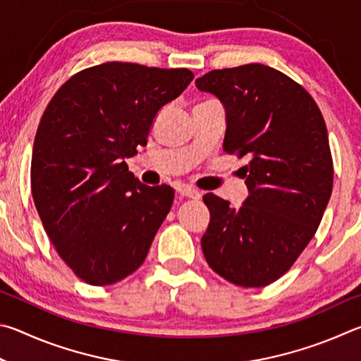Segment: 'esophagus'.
Instances as JSON below:
<instances>
[{"label": "esophagus", "instance_id": "obj_1", "mask_svg": "<svg viewBox=\"0 0 361 361\" xmlns=\"http://www.w3.org/2000/svg\"><path fill=\"white\" fill-rule=\"evenodd\" d=\"M177 193L180 195V197L184 198H192V200H200L201 198V193L198 190H195L192 187H187V185H180L177 188Z\"/></svg>", "mask_w": 361, "mask_h": 361}]
</instances>
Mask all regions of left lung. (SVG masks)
I'll use <instances>...</instances> for the list:
<instances>
[{
  "label": "left lung",
  "mask_w": 361,
  "mask_h": 361,
  "mask_svg": "<svg viewBox=\"0 0 361 361\" xmlns=\"http://www.w3.org/2000/svg\"><path fill=\"white\" fill-rule=\"evenodd\" d=\"M226 112L224 150L244 166L249 197L239 209L214 193L201 238L206 262L235 286L264 287L306 249L333 188V158L324 116L306 88L274 68L250 63L197 79Z\"/></svg>",
  "instance_id": "1"
}]
</instances>
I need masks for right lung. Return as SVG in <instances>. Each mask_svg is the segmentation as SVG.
<instances>
[{"mask_svg": "<svg viewBox=\"0 0 361 361\" xmlns=\"http://www.w3.org/2000/svg\"><path fill=\"white\" fill-rule=\"evenodd\" d=\"M187 68L107 61L82 69L50 99L31 157V193L47 236L73 273L111 286L144 263L174 200L125 158L147 144L157 112L193 80Z\"/></svg>", "mask_w": 361, "mask_h": 361, "instance_id": "right-lung-1", "label": "right lung"}]
</instances>
